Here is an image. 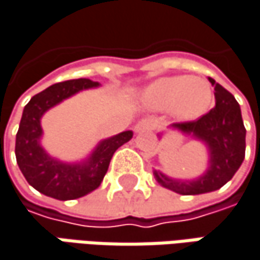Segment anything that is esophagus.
I'll return each mask as SVG.
<instances>
[{
    "label": "esophagus",
    "mask_w": 260,
    "mask_h": 260,
    "mask_svg": "<svg viewBox=\"0 0 260 260\" xmlns=\"http://www.w3.org/2000/svg\"><path fill=\"white\" fill-rule=\"evenodd\" d=\"M154 128H156V120H154V119H151V117L143 119V120H140V122L135 125V131H137V132L154 129Z\"/></svg>",
    "instance_id": "obj_1"
}]
</instances>
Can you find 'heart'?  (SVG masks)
Listing matches in <instances>:
<instances>
[{"label":"heart","mask_w":260,"mask_h":260,"mask_svg":"<svg viewBox=\"0 0 260 260\" xmlns=\"http://www.w3.org/2000/svg\"><path fill=\"white\" fill-rule=\"evenodd\" d=\"M213 101V91L207 81L191 76L161 78L144 92V103L156 110H168L190 120L203 115Z\"/></svg>","instance_id":"1"}]
</instances>
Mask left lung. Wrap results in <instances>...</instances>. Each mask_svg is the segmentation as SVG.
<instances>
[{
  "instance_id": "1",
  "label": "left lung",
  "mask_w": 260,
  "mask_h": 260,
  "mask_svg": "<svg viewBox=\"0 0 260 260\" xmlns=\"http://www.w3.org/2000/svg\"><path fill=\"white\" fill-rule=\"evenodd\" d=\"M215 86V107L197 120L176 122L172 128L192 134L205 141L210 153V166L196 181H175L154 171L156 181L165 188L184 196L219 190L238 171L246 154V128L240 106L231 92L209 79Z\"/></svg>"
}]
</instances>
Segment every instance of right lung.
Returning a JSON list of instances; mask_svg holds the SVG:
<instances>
[{
  "label": "right lung",
  "instance_id": "obj_1",
  "mask_svg": "<svg viewBox=\"0 0 260 260\" xmlns=\"http://www.w3.org/2000/svg\"><path fill=\"white\" fill-rule=\"evenodd\" d=\"M99 85V82L85 78L58 82L34 95L24 106L16 135V160L26 181L35 190L48 197L57 200H73L99 188L109 169L113 153L132 138V132L125 131L101 141L91 157L81 165H66L55 160L41 147L42 115L78 91Z\"/></svg>",
  "mask_w": 260,
  "mask_h": 260
}]
</instances>
